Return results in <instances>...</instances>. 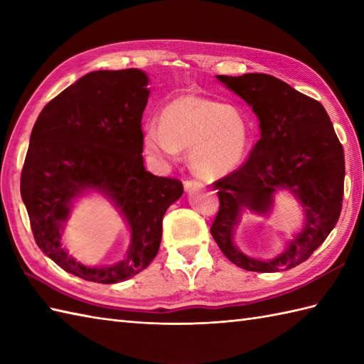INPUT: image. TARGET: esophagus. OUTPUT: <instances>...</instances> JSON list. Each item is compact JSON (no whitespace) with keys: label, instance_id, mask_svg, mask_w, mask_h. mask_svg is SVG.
Listing matches in <instances>:
<instances>
[{"label":"esophagus","instance_id":"1","mask_svg":"<svg viewBox=\"0 0 364 364\" xmlns=\"http://www.w3.org/2000/svg\"><path fill=\"white\" fill-rule=\"evenodd\" d=\"M200 188H203V183L202 181H197V180L184 181V191H186V192L196 191V189H200Z\"/></svg>","mask_w":364,"mask_h":364}]
</instances>
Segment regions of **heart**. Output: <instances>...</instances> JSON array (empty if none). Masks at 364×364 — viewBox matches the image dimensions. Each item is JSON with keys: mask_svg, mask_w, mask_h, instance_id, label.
<instances>
[{"mask_svg": "<svg viewBox=\"0 0 364 364\" xmlns=\"http://www.w3.org/2000/svg\"><path fill=\"white\" fill-rule=\"evenodd\" d=\"M250 142V122L236 105H223L197 95H181L162 107L159 125L144 129V150L159 164L189 150L198 175L220 178L241 164Z\"/></svg>", "mask_w": 364, "mask_h": 364, "instance_id": "heart-1", "label": "heart"}]
</instances>
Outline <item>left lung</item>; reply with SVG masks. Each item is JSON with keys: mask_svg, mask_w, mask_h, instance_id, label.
I'll return each mask as SVG.
<instances>
[{"mask_svg": "<svg viewBox=\"0 0 364 364\" xmlns=\"http://www.w3.org/2000/svg\"><path fill=\"white\" fill-rule=\"evenodd\" d=\"M215 78L252 107L261 137L245 164L215 183L220 208L211 235L241 269L269 274L296 267L326 241L339 219L346 175L343 146L323 106L275 76ZM280 191L299 202L301 228L272 259L252 257L235 245V228L245 212L268 218Z\"/></svg>", "mask_w": 364, "mask_h": 364, "instance_id": "obj_1", "label": "left lung"}]
</instances>
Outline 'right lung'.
Masks as SVG:
<instances>
[{
	"mask_svg": "<svg viewBox=\"0 0 364 364\" xmlns=\"http://www.w3.org/2000/svg\"><path fill=\"white\" fill-rule=\"evenodd\" d=\"M149 82L139 68L90 72L43 107L31 133L20 191L36 242L87 282L112 284L142 272L159 250L167 208L183 196L181 181L144 166ZM90 195L109 201L130 231L126 257L112 265L87 267L62 245L73 208Z\"/></svg>",
	"mask_w": 364,
	"mask_h": 364,
	"instance_id": "right-lung-1",
	"label": "right lung"
}]
</instances>
